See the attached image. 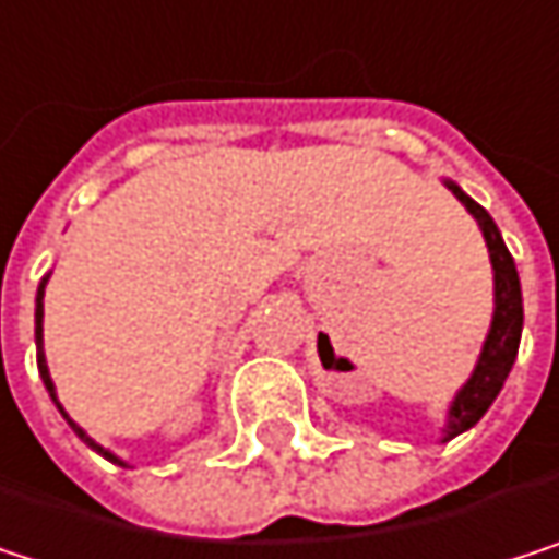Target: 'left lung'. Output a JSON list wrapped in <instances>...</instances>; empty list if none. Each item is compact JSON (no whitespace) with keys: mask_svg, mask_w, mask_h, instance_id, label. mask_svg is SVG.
<instances>
[{"mask_svg":"<svg viewBox=\"0 0 559 559\" xmlns=\"http://www.w3.org/2000/svg\"><path fill=\"white\" fill-rule=\"evenodd\" d=\"M449 189L465 202V209L478 218L488 251H491V267H495V321L481 350V360L472 373V380L462 386V393L455 396L452 409H449V426H445V439H455L459 432L472 429L488 406L495 403V396L501 393L514 357H518V344H521V328H524V305H521V282H518V267L514 258L495 225V218L475 202L468 199L455 182H449Z\"/></svg>","mask_w":559,"mask_h":559,"instance_id":"obj_1","label":"left lung"}]
</instances>
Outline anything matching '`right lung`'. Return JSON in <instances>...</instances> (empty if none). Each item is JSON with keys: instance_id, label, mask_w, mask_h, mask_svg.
Listing matches in <instances>:
<instances>
[{"instance_id": "right-lung-1", "label": "right lung", "mask_w": 559, "mask_h": 559, "mask_svg": "<svg viewBox=\"0 0 559 559\" xmlns=\"http://www.w3.org/2000/svg\"><path fill=\"white\" fill-rule=\"evenodd\" d=\"M45 285H48V277H45V282L38 285V298H35V337H38V344H41V318H45V305H41V298H45ZM38 373H41V380H45V390L51 393L55 406L61 409V403H58V396H55V386H51V377H48V367H45V354H41V350H38ZM61 413H64V409H61ZM68 423H71V419H68ZM71 429H74V432H78V436H81V439H84V442H87V445H91L94 452H100V455L114 459V455H110V452H104V449H100L97 442H91V439H87V436H84V432H81V429H78L74 423H71Z\"/></svg>"}]
</instances>
